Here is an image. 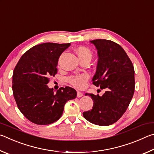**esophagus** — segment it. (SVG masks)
<instances>
[{
	"label": "esophagus",
	"mask_w": 154,
	"mask_h": 154,
	"mask_svg": "<svg viewBox=\"0 0 154 154\" xmlns=\"http://www.w3.org/2000/svg\"><path fill=\"white\" fill-rule=\"evenodd\" d=\"M83 96V93H82L81 92H80V91H78L77 92V97L79 98L80 97H82Z\"/></svg>",
	"instance_id": "esophagus-1"
}]
</instances>
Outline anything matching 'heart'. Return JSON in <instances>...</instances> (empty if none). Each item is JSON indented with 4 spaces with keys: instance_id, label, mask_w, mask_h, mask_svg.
<instances>
[{
    "instance_id": "obj_1",
    "label": "heart",
    "mask_w": 154,
    "mask_h": 154,
    "mask_svg": "<svg viewBox=\"0 0 154 154\" xmlns=\"http://www.w3.org/2000/svg\"><path fill=\"white\" fill-rule=\"evenodd\" d=\"M76 53L79 55V58L82 57H89L91 58L92 54L91 51L88 48L85 47H80L76 49ZM89 78V75L87 74H82L72 75L68 79V81L70 84L74 86L77 88H82L85 85V83L87 80Z\"/></svg>"
}]
</instances>
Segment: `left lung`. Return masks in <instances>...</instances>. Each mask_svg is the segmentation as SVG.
<instances>
[{
  "label": "left lung",
  "mask_w": 154,
  "mask_h": 154,
  "mask_svg": "<svg viewBox=\"0 0 154 154\" xmlns=\"http://www.w3.org/2000/svg\"><path fill=\"white\" fill-rule=\"evenodd\" d=\"M97 50L98 63L93 84L101 89L103 95L86 93L93 100V109L83 112L88 122L109 126L122 117L134 92V70L127 54L117 43L106 39L90 41Z\"/></svg>",
  "instance_id": "1"
}]
</instances>
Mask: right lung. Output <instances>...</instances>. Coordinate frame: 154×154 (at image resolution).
<instances>
[{
    "instance_id": "obj_1",
    "label": "right lung",
    "mask_w": 154,
    "mask_h": 154,
    "mask_svg": "<svg viewBox=\"0 0 154 154\" xmlns=\"http://www.w3.org/2000/svg\"><path fill=\"white\" fill-rule=\"evenodd\" d=\"M70 45H36L16 65L12 80L13 95L19 109L32 122L40 125L55 122L61 118L66 102L76 97L74 88L61 87L55 93L47 85L48 78L57 74L59 56Z\"/></svg>"
}]
</instances>
